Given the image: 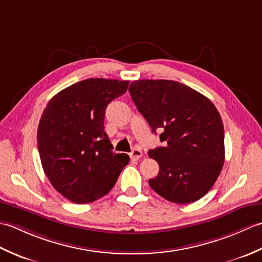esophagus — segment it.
<instances>
[{
	"label": "esophagus",
	"mask_w": 262,
	"mask_h": 262,
	"mask_svg": "<svg viewBox=\"0 0 262 262\" xmlns=\"http://www.w3.org/2000/svg\"><path fill=\"white\" fill-rule=\"evenodd\" d=\"M129 157L133 160H140L142 158V151L140 148H134L133 151L129 153Z\"/></svg>",
	"instance_id": "obj_1"
}]
</instances>
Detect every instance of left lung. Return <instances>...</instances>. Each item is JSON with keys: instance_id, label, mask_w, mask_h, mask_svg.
Listing matches in <instances>:
<instances>
[{"instance_id": "1", "label": "left lung", "mask_w": 262, "mask_h": 262, "mask_svg": "<svg viewBox=\"0 0 262 262\" xmlns=\"http://www.w3.org/2000/svg\"><path fill=\"white\" fill-rule=\"evenodd\" d=\"M138 111L163 146L149 149L160 171L148 183L161 197L189 204L204 197L219 178L225 159L224 127L214 103L202 93L170 80L132 82Z\"/></svg>"}]
</instances>
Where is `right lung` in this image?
I'll return each mask as SVG.
<instances>
[{
	"label": "right lung",
	"instance_id": "1",
	"mask_svg": "<svg viewBox=\"0 0 262 262\" xmlns=\"http://www.w3.org/2000/svg\"><path fill=\"white\" fill-rule=\"evenodd\" d=\"M129 81L86 79L49 100L39 121L38 151L52 186L75 204L107 194L129 162L111 149L104 132L107 105L122 96Z\"/></svg>",
	"mask_w": 262,
	"mask_h": 262
}]
</instances>
